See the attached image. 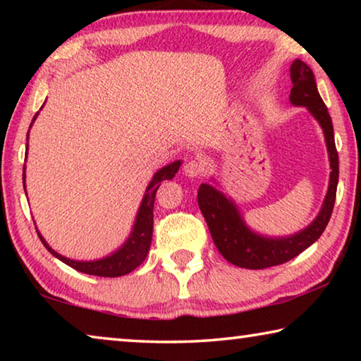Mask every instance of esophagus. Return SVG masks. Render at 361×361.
Listing matches in <instances>:
<instances>
[{"instance_id":"34e87169","label":"esophagus","mask_w":361,"mask_h":361,"mask_svg":"<svg viewBox=\"0 0 361 361\" xmlns=\"http://www.w3.org/2000/svg\"><path fill=\"white\" fill-rule=\"evenodd\" d=\"M183 173H185L188 178H199L200 175L204 173V164L200 161H189L183 167Z\"/></svg>"}]
</instances>
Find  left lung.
Returning a JSON list of instances; mask_svg holds the SVG:
<instances>
[{"label":"left lung","instance_id":"obj_1","mask_svg":"<svg viewBox=\"0 0 361 361\" xmlns=\"http://www.w3.org/2000/svg\"><path fill=\"white\" fill-rule=\"evenodd\" d=\"M290 76L293 82L290 102L296 106L307 108L310 114L319 121L323 133H325L329 166H331L328 192L320 213L307 228L296 232L295 235L272 239V237L256 234L250 229L242 219L235 204L226 197L221 191H218L212 185H207V183L200 185L197 204L207 226H209L212 239L215 242L218 252L231 264L239 267L266 269L293 259L319 239L333 213L339 180V157L334 145L333 122L329 118L328 108L323 103L319 90H317L312 70L302 60L296 59L291 63Z\"/></svg>","mask_w":361,"mask_h":361}]
</instances>
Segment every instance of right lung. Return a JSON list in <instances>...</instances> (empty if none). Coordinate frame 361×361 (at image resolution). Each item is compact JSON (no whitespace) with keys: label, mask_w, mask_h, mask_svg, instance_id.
Here are the masks:
<instances>
[{"label":"right lung","mask_w":361,"mask_h":361,"mask_svg":"<svg viewBox=\"0 0 361 361\" xmlns=\"http://www.w3.org/2000/svg\"><path fill=\"white\" fill-rule=\"evenodd\" d=\"M36 116H38V113H36ZM36 116L33 118V121L36 119ZM27 149H28V145H27ZM180 166H181V161H175L172 164H169V166L162 167L159 172H156L154 176H152L151 183L148 185V188H146L142 204H140V210L137 213V219H135V224H133L132 234L118 252L106 256V258H102L97 261H75V259L65 258V256L59 255L57 252H54V250L47 245L44 237L38 232L41 242L44 243V247L54 256H56L57 259L65 262L66 266L76 269L79 272L89 274V276H97V277L126 276V274L132 272L133 269H137L140 264H142L146 258V255L149 252L151 237H152V209H154L156 191L159 189V186H161V181L173 178L175 173L178 172ZM23 186H25V169H23Z\"/></svg>","instance_id":"1"}]
</instances>
